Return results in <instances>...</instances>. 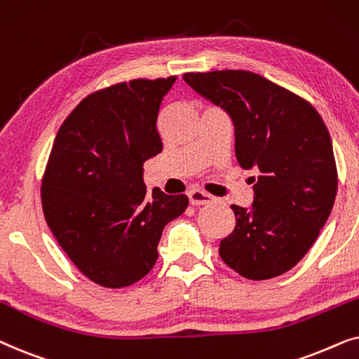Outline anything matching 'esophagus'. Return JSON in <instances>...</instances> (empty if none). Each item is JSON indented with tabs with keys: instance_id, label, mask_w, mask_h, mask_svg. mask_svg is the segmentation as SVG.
<instances>
[{
	"instance_id": "34e87169",
	"label": "esophagus",
	"mask_w": 359,
	"mask_h": 359,
	"mask_svg": "<svg viewBox=\"0 0 359 359\" xmlns=\"http://www.w3.org/2000/svg\"><path fill=\"white\" fill-rule=\"evenodd\" d=\"M189 200L194 207H202V205L213 202V197L203 190H192V192H189Z\"/></svg>"
}]
</instances>
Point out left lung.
Segmentation results:
<instances>
[{
  "label": "left lung",
  "mask_w": 359,
  "mask_h": 359,
  "mask_svg": "<svg viewBox=\"0 0 359 359\" xmlns=\"http://www.w3.org/2000/svg\"><path fill=\"white\" fill-rule=\"evenodd\" d=\"M200 97L226 111L235 152L251 177V207L231 205L236 226L219 256L238 274L272 279L297 264L317 240L337 197L333 144L309 102L248 70L184 74Z\"/></svg>",
  "instance_id": "8db88e82"
}]
</instances>
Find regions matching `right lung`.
<instances>
[{"label":"right lung","mask_w":359,"mask_h":359,"mask_svg":"<svg viewBox=\"0 0 359 359\" xmlns=\"http://www.w3.org/2000/svg\"><path fill=\"white\" fill-rule=\"evenodd\" d=\"M177 76L131 80L88 95L57 133L42 179V208L62 250L90 280L126 287L157 257L185 195L146 192L142 164L162 151V100Z\"/></svg>","instance_id":"1"}]
</instances>
